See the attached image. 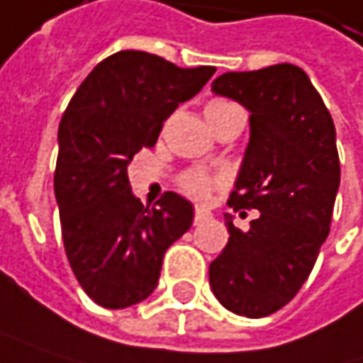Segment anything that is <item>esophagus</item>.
Listing matches in <instances>:
<instances>
[{"instance_id":"esophagus-1","label":"esophagus","mask_w":363,"mask_h":363,"mask_svg":"<svg viewBox=\"0 0 363 363\" xmlns=\"http://www.w3.org/2000/svg\"><path fill=\"white\" fill-rule=\"evenodd\" d=\"M213 215L206 211V208H196L194 211V223L198 225V223H202V220H206V219H211Z\"/></svg>"}]
</instances>
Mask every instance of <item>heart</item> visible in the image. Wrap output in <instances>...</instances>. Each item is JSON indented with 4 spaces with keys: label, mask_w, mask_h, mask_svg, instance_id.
<instances>
[{
    "label": "heart",
    "mask_w": 363,
    "mask_h": 363,
    "mask_svg": "<svg viewBox=\"0 0 363 363\" xmlns=\"http://www.w3.org/2000/svg\"><path fill=\"white\" fill-rule=\"evenodd\" d=\"M223 105H229V103L215 101V103H211V105L206 107V111L219 109ZM179 186H182V190H184L186 194L194 196V198H206V196L211 194L213 186H215V179H213L211 175L202 173V171H190V173H186V175L179 179Z\"/></svg>",
    "instance_id": "heart-1"
}]
</instances>
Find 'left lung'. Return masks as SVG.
<instances>
[{
	"label": "left lung",
	"mask_w": 363,
	"mask_h": 363,
	"mask_svg": "<svg viewBox=\"0 0 363 363\" xmlns=\"http://www.w3.org/2000/svg\"><path fill=\"white\" fill-rule=\"evenodd\" d=\"M211 89L250 111V143L227 204L260 215L247 231L225 215L229 242L208 281L227 310L262 318L296 298L330 231L341 182L335 123L294 64L227 72Z\"/></svg>",
	"instance_id": "1"
}]
</instances>
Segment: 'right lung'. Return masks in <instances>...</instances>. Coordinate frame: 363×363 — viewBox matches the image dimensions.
<instances>
[{
    "instance_id": "right-lung-1",
    "label": "right lung",
    "mask_w": 363,
    "mask_h": 363,
    "mask_svg": "<svg viewBox=\"0 0 363 363\" xmlns=\"http://www.w3.org/2000/svg\"><path fill=\"white\" fill-rule=\"evenodd\" d=\"M215 72L117 51L92 69L65 109L53 177L62 238L78 283L103 308L148 298L167 247L192 225L194 206L175 192H165L159 206H144L132 194L128 165Z\"/></svg>"
}]
</instances>
